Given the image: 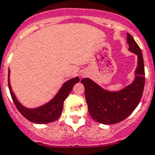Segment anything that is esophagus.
Returning a JSON list of instances; mask_svg holds the SVG:
<instances>
[{
	"label": "esophagus",
	"mask_w": 155,
	"mask_h": 155,
	"mask_svg": "<svg viewBox=\"0 0 155 155\" xmlns=\"http://www.w3.org/2000/svg\"><path fill=\"white\" fill-rule=\"evenodd\" d=\"M84 75V74H83V75Z\"/></svg>",
	"instance_id": "obj_1"
}]
</instances>
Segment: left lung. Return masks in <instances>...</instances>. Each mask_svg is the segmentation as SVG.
<instances>
[{
    "label": "left lung",
    "mask_w": 155,
    "mask_h": 155,
    "mask_svg": "<svg viewBox=\"0 0 155 155\" xmlns=\"http://www.w3.org/2000/svg\"><path fill=\"white\" fill-rule=\"evenodd\" d=\"M127 42L129 51L138 57L136 75L132 84L117 91H110L89 78L81 80L85 87V97L90 115L100 124H114L124 120L137 107L143 95L145 84L143 53L133 37L128 33Z\"/></svg>",
    "instance_id": "left-lung-1"
}]
</instances>
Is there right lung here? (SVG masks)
I'll use <instances>...</instances> for the list:
<instances>
[{"label":"right lung","instance_id":"1","mask_svg":"<svg viewBox=\"0 0 155 155\" xmlns=\"http://www.w3.org/2000/svg\"><path fill=\"white\" fill-rule=\"evenodd\" d=\"M9 75H10V71H8V88L13 102L15 103L19 113L26 119H27L31 122L35 123V124H47V123L55 121L56 120H58L61 114L64 100L70 94L73 86L80 81V78L78 76L68 80L63 84L61 88L53 97V99L50 100L49 102L43 106H39V107L29 109V108L23 106L18 101L15 95L14 94L13 91L12 90L10 81H9Z\"/></svg>","mask_w":155,"mask_h":155}]
</instances>
